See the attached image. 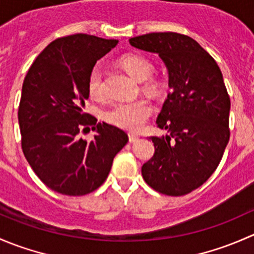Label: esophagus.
Returning <instances> with one entry per match:
<instances>
[{"instance_id": "obj_1", "label": "esophagus", "mask_w": 254, "mask_h": 254, "mask_svg": "<svg viewBox=\"0 0 254 254\" xmlns=\"http://www.w3.org/2000/svg\"><path fill=\"white\" fill-rule=\"evenodd\" d=\"M139 135L136 134H129V141L130 142H136L139 140Z\"/></svg>"}]
</instances>
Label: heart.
I'll use <instances>...</instances> for the list:
<instances>
[{"instance_id": "b5f03b06", "label": "heart", "mask_w": 254, "mask_h": 254, "mask_svg": "<svg viewBox=\"0 0 254 254\" xmlns=\"http://www.w3.org/2000/svg\"><path fill=\"white\" fill-rule=\"evenodd\" d=\"M118 65L136 81H142V91L147 94H157L162 83L152 76L153 64L148 58L139 54H127L118 60ZM87 91L94 101L103 99V72L99 66H94L88 75ZM152 113V107L148 102L139 99L132 102H123L113 106L106 113V120L120 129L129 131H139Z\"/></svg>"}]
</instances>
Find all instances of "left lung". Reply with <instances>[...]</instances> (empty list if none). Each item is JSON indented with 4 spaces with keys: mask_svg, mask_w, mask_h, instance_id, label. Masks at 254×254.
I'll list each match as a JSON object with an SVG mask.
<instances>
[{
    "mask_svg": "<svg viewBox=\"0 0 254 254\" xmlns=\"http://www.w3.org/2000/svg\"><path fill=\"white\" fill-rule=\"evenodd\" d=\"M132 47L157 53L168 68L171 92L157 127L170 135L152 136L155 153L143 163L146 183L165 195L181 196L215 172L230 139V96L216 61L190 37L148 33Z\"/></svg>",
    "mask_w": 254,
    "mask_h": 254,
    "instance_id": "obj_1",
    "label": "left lung"
}]
</instances>
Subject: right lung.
<instances>
[{
	"mask_svg": "<svg viewBox=\"0 0 254 254\" xmlns=\"http://www.w3.org/2000/svg\"><path fill=\"white\" fill-rule=\"evenodd\" d=\"M117 44L88 34L58 38L38 55L23 82L18 108L23 153L40 181L64 195L99 188L129 140L122 129L83 112L89 72ZM89 126L95 139H79Z\"/></svg>",
	"mask_w": 254,
	"mask_h": 254,
	"instance_id": "1",
	"label": "right lung"
}]
</instances>
